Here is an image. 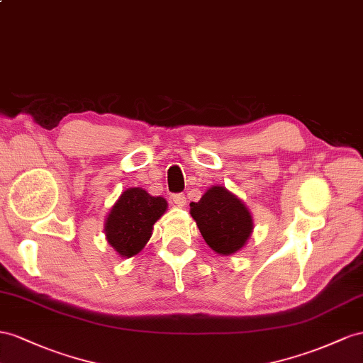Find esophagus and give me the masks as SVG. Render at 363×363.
Listing matches in <instances>:
<instances>
[{"label":"esophagus","mask_w":363,"mask_h":363,"mask_svg":"<svg viewBox=\"0 0 363 363\" xmlns=\"http://www.w3.org/2000/svg\"><path fill=\"white\" fill-rule=\"evenodd\" d=\"M172 199H173V202L176 203V206H178V207H185V206H187V198H185V194H173V196H172Z\"/></svg>","instance_id":"34e87169"}]
</instances>
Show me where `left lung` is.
<instances>
[{
	"instance_id": "left-lung-1",
	"label": "left lung",
	"mask_w": 363,
	"mask_h": 363,
	"mask_svg": "<svg viewBox=\"0 0 363 363\" xmlns=\"http://www.w3.org/2000/svg\"><path fill=\"white\" fill-rule=\"evenodd\" d=\"M190 215L207 245L222 256L238 253L253 235L252 213L222 185H211L198 202H191Z\"/></svg>"
}]
</instances>
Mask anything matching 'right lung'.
Instances as JSON below:
<instances>
[{
    "label": "right lung",
    "instance_id": "1",
    "mask_svg": "<svg viewBox=\"0 0 363 363\" xmlns=\"http://www.w3.org/2000/svg\"><path fill=\"white\" fill-rule=\"evenodd\" d=\"M169 203L152 196L141 187L127 189L110 208L104 231L108 245L121 257H133L153 235V225L167 211Z\"/></svg>",
    "mask_w": 363,
    "mask_h": 363
}]
</instances>
